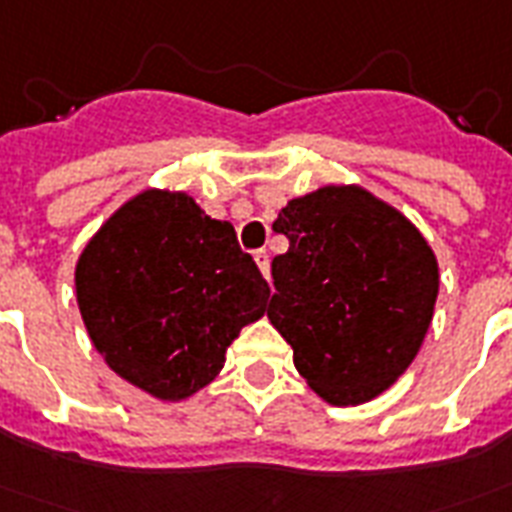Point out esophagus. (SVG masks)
I'll list each match as a JSON object with an SVG mask.
<instances>
[{
	"label": "esophagus",
	"instance_id": "obj_1",
	"mask_svg": "<svg viewBox=\"0 0 512 512\" xmlns=\"http://www.w3.org/2000/svg\"><path fill=\"white\" fill-rule=\"evenodd\" d=\"M255 263H257V268L263 271L265 279H268V276H271V260H268V252H265V249H257Z\"/></svg>",
	"mask_w": 512,
	"mask_h": 512
}]
</instances>
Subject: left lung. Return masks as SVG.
<instances>
[{"instance_id": "obj_1", "label": "left lung", "mask_w": 512, "mask_h": 512, "mask_svg": "<svg viewBox=\"0 0 512 512\" xmlns=\"http://www.w3.org/2000/svg\"><path fill=\"white\" fill-rule=\"evenodd\" d=\"M273 230L290 249L271 263V325L322 400L368 403L419 354L438 300L435 252L405 214L360 185L292 198Z\"/></svg>"}]
</instances>
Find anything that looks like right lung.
<instances>
[{
  "mask_svg": "<svg viewBox=\"0 0 512 512\" xmlns=\"http://www.w3.org/2000/svg\"><path fill=\"white\" fill-rule=\"evenodd\" d=\"M74 287L109 368L171 403L212 384L271 295L233 225L169 190L134 195L101 225L77 260Z\"/></svg>",
  "mask_w": 512,
  "mask_h": 512,
  "instance_id": "1",
  "label": "right lung"
}]
</instances>
